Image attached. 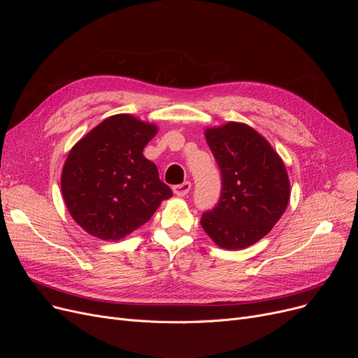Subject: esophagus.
Wrapping results in <instances>:
<instances>
[{"instance_id": "34e87169", "label": "esophagus", "mask_w": 358, "mask_h": 358, "mask_svg": "<svg viewBox=\"0 0 358 358\" xmlns=\"http://www.w3.org/2000/svg\"><path fill=\"white\" fill-rule=\"evenodd\" d=\"M190 189H192V182H190V181H184L182 184L174 185V187H173V192H174V194L178 196V197H184L187 193L190 192Z\"/></svg>"}]
</instances>
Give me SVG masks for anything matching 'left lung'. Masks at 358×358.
<instances>
[{
  "mask_svg": "<svg viewBox=\"0 0 358 358\" xmlns=\"http://www.w3.org/2000/svg\"><path fill=\"white\" fill-rule=\"evenodd\" d=\"M219 165L217 204L201 216V228L217 247L242 250L264 238L285 213L290 199L286 166L251 126L229 122L206 130Z\"/></svg>",
  "mask_w": 358,
  "mask_h": 358,
  "instance_id": "8db88e82",
  "label": "left lung"
}]
</instances>
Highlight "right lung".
<instances>
[{
    "mask_svg": "<svg viewBox=\"0 0 358 358\" xmlns=\"http://www.w3.org/2000/svg\"><path fill=\"white\" fill-rule=\"evenodd\" d=\"M158 131L130 115L107 117L75 143L65 161L61 187L80 227L103 241H117L146 223L173 196L143 148Z\"/></svg>",
    "mask_w": 358,
    "mask_h": 358,
    "instance_id": "right-lung-1",
    "label": "right lung"
}]
</instances>
